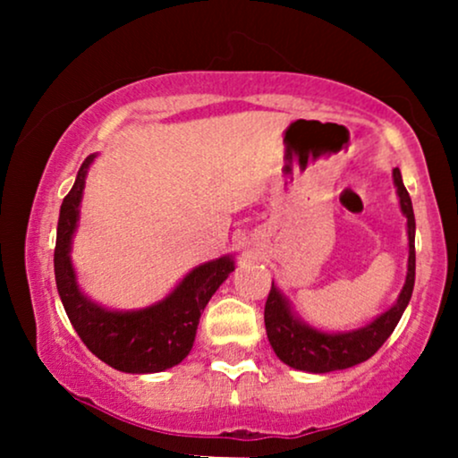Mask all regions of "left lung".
Instances as JSON below:
<instances>
[{"instance_id":"8db88e82","label":"left lung","mask_w":458,"mask_h":458,"mask_svg":"<svg viewBox=\"0 0 458 458\" xmlns=\"http://www.w3.org/2000/svg\"><path fill=\"white\" fill-rule=\"evenodd\" d=\"M394 185L398 189V198H401V208L404 217H407L409 233L407 280H404L396 306L383 312L379 318L372 320L370 325H366L361 329L346 331V334H325V331L310 327L303 320L293 317L286 299L271 284L269 297H267L265 303V327L273 351H276V355L280 357L284 364L306 372L344 370V368L361 364L368 357L375 355L383 346V343L390 338L392 331L396 329L398 320H401L413 293L415 217L411 198H409L407 189L403 185V176L398 167H394Z\"/></svg>"}]
</instances>
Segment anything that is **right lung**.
<instances>
[{
	"instance_id": "1",
	"label": "right lung",
	"mask_w": 458,
	"mask_h": 458,
	"mask_svg": "<svg viewBox=\"0 0 458 458\" xmlns=\"http://www.w3.org/2000/svg\"><path fill=\"white\" fill-rule=\"evenodd\" d=\"M92 161L94 155L79 167L75 185L66 193L57 219L54 269L62 306L81 343L105 364L135 375L167 370L189 355L199 317L208 299L234 271V262L230 256H224L196 267L163 301L135 312H112L83 297L68 254L77 228L86 172Z\"/></svg>"
}]
</instances>
